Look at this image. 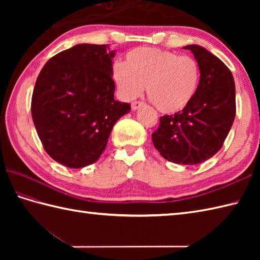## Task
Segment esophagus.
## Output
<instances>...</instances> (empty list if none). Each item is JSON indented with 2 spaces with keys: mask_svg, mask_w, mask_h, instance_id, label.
<instances>
[{
  "mask_svg": "<svg viewBox=\"0 0 260 260\" xmlns=\"http://www.w3.org/2000/svg\"><path fill=\"white\" fill-rule=\"evenodd\" d=\"M143 105H144V103H143V102L136 101V102H134V103H132V109H133V110L139 109L141 106H143Z\"/></svg>",
  "mask_w": 260,
  "mask_h": 260,
  "instance_id": "34e87169",
  "label": "esophagus"
}]
</instances>
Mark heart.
<instances>
[{
    "label": "heart",
    "mask_w": 260,
    "mask_h": 260,
    "mask_svg": "<svg viewBox=\"0 0 260 260\" xmlns=\"http://www.w3.org/2000/svg\"><path fill=\"white\" fill-rule=\"evenodd\" d=\"M200 77L194 58L156 48L134 49L127 53L125 64L116 63L113 68L121 97L136 98L146 86L148 99L164 114H175L189 106Z\"/></svg>",
    "instance_id": "b5f03b06"
}]
</instances>
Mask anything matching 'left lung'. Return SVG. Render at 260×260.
I'll use <instances>...</instances> for the list:
<instances>
[{
    "label": "left lung",
    "mask_w": 260,
    "mask_h": 260,
    "mask_svg": "<svg viewBox=\"0 0 260 260\" xmlns=\"http://www.w3.org/2000/svg\"><path fill=\"white\" fill-rule=\"evenodd\" d=\"M200 67V84L193 101L174 115L159 118L153 144L170 162L194 165L212 157L222 147L236 116L233 74L221 60L203 47H184Z\"/></svg>",
    "instance_id": "8db88e82"
}]
</instances>
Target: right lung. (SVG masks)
I'll return each instance as SVG.
<instances>
[{
  "instance_id": "obj_1",
  "label": "right lung",
  "mask_w": 260,
  "mask_h": 260,
  "mask_svg": "<svg viewBox=\"0 0 260 260\" xmlns=\"http://www.w3.org/2000/svg\"><path fill=\"white\" fill-rule=\"evenodd\" d=\"M106 45H77L43 66L31 113L43 148L71 169L95 163L112 129L131 105L114 99L115 51Z\"/></svg>"
}]
</instances>
